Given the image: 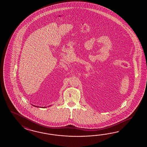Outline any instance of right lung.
I'll return each instance as SVG.
<instances>
[{"label":"right lung","instance_id":"add662e5","mask_svg":"<svg viewBox=\"0 0 147 147\" xmlns=\"http://www.w3.org/2000/svg\"><path fill=\"white\" fill-rule=\"evenodd\" d=\"M33 106H34V107H38V106H34V105H33ZM50 106H48V107H50ZM46 107H41V108H46Z\"/></svg>","mask_w":147,"mask_h":147}]
</instances>
